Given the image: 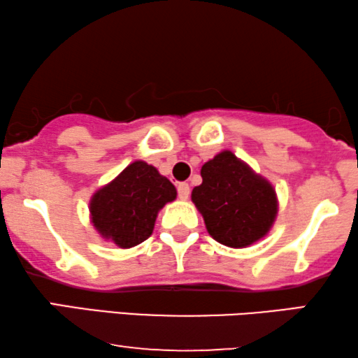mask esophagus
Here are the masks:
<instances>
[{
	"instance_id": "obj_1",
	"label": "esophagus",
	"mask_w": 358,
	"mask_h": 358,
	"mask_svg": "<svg viewBox=\"0 0 358 358\" xmlns=\"http://www.w3.org/2000/svg\"><path fill=\"white\" fill-rule=\"evenodd\" d=\"M178 192H179V199H180V200H187V199H189V195H190V187H189V184L180 182V184L178 185Z\"/></svg>"
}]
</instances>
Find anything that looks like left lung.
<instances>
[{
  "mask_svg": "<svg viewBox=\"0 0 358 358\" xmlns=\"http://www.w3.org/2000/svg\"><path fill=\"white\" fill-rule=\"evenodd\" d=\"M192 202L215 241L233 249L252 246L271 233L278 199L271 180L233 151L222 150L200 169Z\"/></svg>",
  "mask_w": 358,
  "mask_h": 358,
  "instance_id": "obj_1",
  "label": "left lung"
}]
</instances>
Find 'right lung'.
I'll return each mask as SVG.
<instances>
[{
  "label": "right lung",
  "mask_w": 358,
  "mask_h": 358,
  "mask_svg": "<svg viewBox=\"0 0 358 358\" xmlns=\"http://www.w3.org/2000/svg\"><path fill=\"white\" fill-rule=\"evenodd\" d=\"M176 197L178 190L168 178L136 159L91 195V224L104 241L130 249L151 236L161 208Z\"/></svg>",
  "instance_id": "obj_1"
}]
</instances>
